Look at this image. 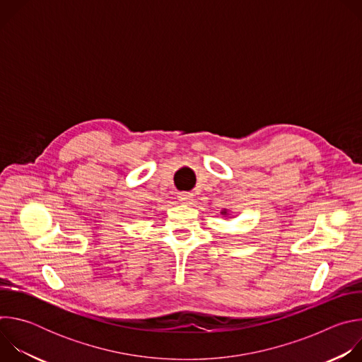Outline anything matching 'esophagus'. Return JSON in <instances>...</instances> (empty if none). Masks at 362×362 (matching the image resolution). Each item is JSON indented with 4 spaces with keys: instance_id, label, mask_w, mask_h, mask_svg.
<instances>
[{
    "instance_id": "obj_1",
    "label": "esophagus",
    "mask_w": 362,
    "mask_h": 362,
    "mask_svg": "<svg viewBox=\"0 0 362 362\" xmlns=\"http://www.w3.org/2000/svg\"><path fill=\"white\" fill-rule=\"evenodd\" d=\"M177 197H179V200H180L182 203H185V204H192V202H193V194L189 193V192H180Z\"/></svg>"
}]
</instances>
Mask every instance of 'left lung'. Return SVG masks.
I'll return each instance as SVG.
<instances>
[{
  "instance_id": "8db88e82",
  "label": "left lung",
  "mask_w": 362,
  "mask_h": 362,
  "mask_svg": "<svg viewBox=\"0 0 362 362\" xmlns=\"http://www.w3.org/2000/svg\"><path fill=\"white\" fill-rule=\"evenodd\" d=\"M221 214H222L223 216H228V215H229V211H228V209H223Z\"/></svg>"
}]
</instances>
